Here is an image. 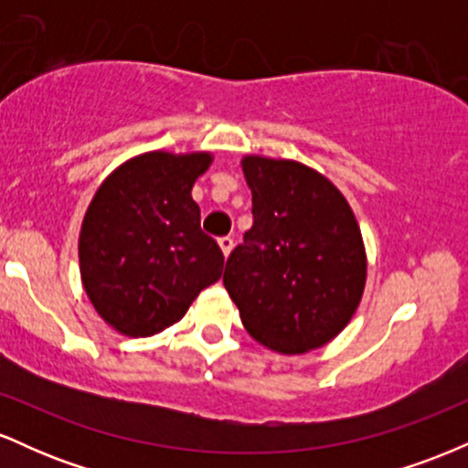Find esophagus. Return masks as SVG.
Returning a JSON list of instances; mask_svg holds the SVG:
<instances>
[{"mask_svg": "<svg viewBox=\"0 0 468 468\" xmlns=\"http://www.w3.org/2000/svg\"><path fill=\"white\" fill-rule=\"evenodd\" d=\"M218 244H219V249H222L224 257H229L230 250H233V238H219Z\"/></svg>", "mask_w": 468, "mask_h": 468, "instance_id": "esophagus-1", "label": "esophagus"}]
</instances>
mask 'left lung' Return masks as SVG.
Returning a JSON list of instances; mask_svg holds the SVG:
<instances>
[{
  "instance_id": "1",
  "label": "left lung",
  "mask_w": 468,
  "mask_h": 468,
  "mask_svg": "<svg viewBox=\"0 0 468 468\" xmlns=\"http://www.w3.org/2000/svg\"><path fill=\"white\" fill-rule=\"evenodd\" d=\"M252 227L229 255L224 286L261 346L303 354L350 324L363 297L365 249L350 204L319 171L246 155Z\"/></svg>"
}]
</instances>
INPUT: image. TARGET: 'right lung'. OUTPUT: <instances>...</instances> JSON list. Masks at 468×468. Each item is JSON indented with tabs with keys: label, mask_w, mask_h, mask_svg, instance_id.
<instances>
[{
	"label": "right lung",
	"mask_w": 468,
	"mask_h": 468,
	"mask_svg": "<svg viewBox=\"0 0 468 468\" xmlns=\"http://www.w3.org/2000/svg\"><path fill=\"white\" fill-rule=\"evenodd\" d=\"M208 154L149 152L127 160L96 191L79 238L90 302L127 336L178 324L193 299L222 277L224 255L200 229L191 189Z\"/></svg>",
	"instance_id": "right-lung-1"
}]
</instances>
